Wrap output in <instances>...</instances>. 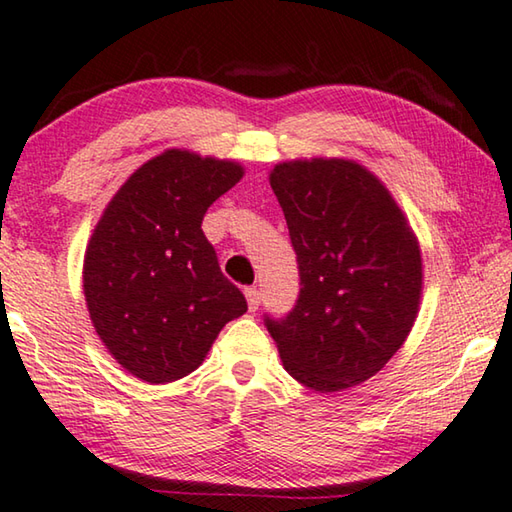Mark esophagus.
I'll return each mask as SVG.
<instances>
[{"label":"esophagus","mask_w":512,"mask_h":512,"mask_svg":"<svg viewBox=\"0 0 512 512\" xmlns=\"http://www.w3.org/2000/svg\"><path fill=\"white\" fill-rule=\"evenodd\" d=\"M244 293H246V300H248V309L255 311L259 307V302H262V293H259L257 289H253V287L246 289Z\"/></svg>","instance_id":"1"}]
</instances>
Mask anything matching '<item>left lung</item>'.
<instances>
[{
  "label": "left lung",
  "instance_id": "obj_1",
  "mask_svg": "<svg viewBox=\"0 0 512 512\" xmlns=\"http://www.w3.org/2000/svg\"><path fill=\"white\" fill-rule=\"evenodd\" d=\"M268 180L302 289L287 316L264 323L302 386L318 393L359 386L402 348L418 316V237L384 183L354 160L280 162Z\"/></svg>",
  "mask_w": 512,
  "mask_h": 512
}]
</instances>
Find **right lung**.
<instances>
[{"instance_id":"right-lung-1","label":"right lung","mask_w":512,"mask_h":512,"mask_svg":"<svg viewBox=\"0 0 512 512\" xmlns=\"http://www.w3.org/2000/svg\"><path fill=\"white\" fill-rule=\"evenodd\" d=\"M244 178L232 160L167 149L112 196L83 262L92 325L124 370L149 384L189 375L246 298L221 273L201 223Z\"/></svg>"}]
</instances>
